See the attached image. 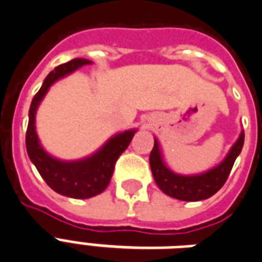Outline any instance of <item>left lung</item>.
Masks as SVG:
<instances>
[{"label": "left lung", "instance_id": "left-lung-1", "mask_svg": "<svg viewBox=\"0 0 262 262\" xmlns=\"http://www.w3.org/2000/svg\"><path fill=\"white\" fill-rule=\"evenodd\" d=\"M245 143V130L240 132L229 152L212 169L197 175H180L170 170L162 158L158 140L154 139V147L150 154V166L157 186L166 195L182 201H200L214 195L229 176L234 161L240 154Z\"/></svg>", "mask_w": 262, "mask_h": 262}]
</instances>
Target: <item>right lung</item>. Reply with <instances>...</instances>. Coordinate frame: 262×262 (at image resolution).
<instances>
[{"instance_id": "1", "label": "right lung", "mask_w": 262, "mask_h": 262, "mask_svg": "<svg viewBox=\"0 0 262 262\" xmlns=\"http://www.w3.org/2000/svg\"><path fill=\"white\" fill-rule=\"evenodd\" d=\"M93 63L84 58H75L72 61L62 63L44 79L42 86L37 94L33 97L29 110V125L26 130V150L38 173L46 180L52 190L58 194L67 195L72 199H90L105 190L111 182L116 160L129 147L136 129L121 132L106 140L104 146L94 154L75 161H62L48 154L38 140L36 132V112L47 94L50 87L62 77L71 75L79 68Z\"/></svg>"}]
</instances>
